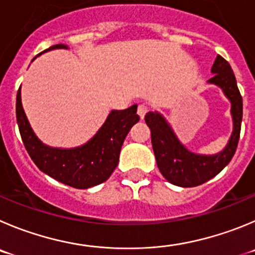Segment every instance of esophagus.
<instances>
[{
  "instance_id": "1",
  "label": "esophagus",
  "mask_w": 255,
  "mask_h": 255,
  "mask_svg": "<svg viewBox=\"0 0 255 255\" xmlns=\"http://www.w3.org/2000/svg\"><path fill=\"white\" fill-rule=\"evenodd\" d=\"M147 111H148V107H147L146 104H139L138 109H137V113H138V116L141 120H143L144 116H146V113H147Z\"/></svg>"
}]
</instances>
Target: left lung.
<instances>
[{"instance_id": "8db88e82", "label": "left lung", "mask_w": 255, "mask_h": 255, "mask_svg": "<svg viewBox=\"0 0 255 255\" xmlns=\"http://www.w3.org/2000/svg\"><path fill=\"white\" fill-rule=\"evenodd\" d=\"M214 77L209 84L216 85L230 102L233 132L227 146L215 154L195 153L187 149L176 135L168 121L158 112H148L144 117L151 129L152 147L157 167L163 177L172 185L180 187H194L215 177L234 156L239 142L240 126L243 118V99L237 85L232 66L224 58L216 56L211 68Z\"/></svg>"}]
</instances>
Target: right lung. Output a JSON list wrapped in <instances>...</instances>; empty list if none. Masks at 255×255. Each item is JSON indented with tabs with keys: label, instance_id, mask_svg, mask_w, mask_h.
<instances>
[{
	"label": "right lung",
	"instance_id": "1",
	"mask_svg": "<svg viewBox=\"0 0 255 255\" xmlns=\"http://www.w3.org/2000/svg\"><path fill=\"white\" fill-rule=\"evenodd\" d=\"M55 49H68V46L54 45L41 54ZM16 118L26 151L40 171L75 189H89L108 180L118 165L128 132L139 121L137 104H133L123 111H112L103 126L82 146L50 147L37 138L28 123L21 103V87L16 98Z\"/></svg>",
	"mask_w": 255,
	"mask_h": 255
}]
</instances>
